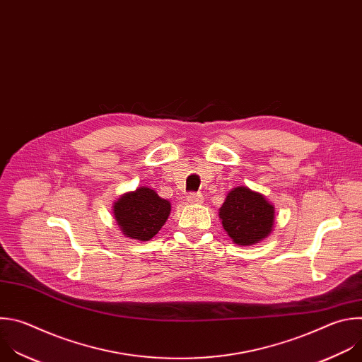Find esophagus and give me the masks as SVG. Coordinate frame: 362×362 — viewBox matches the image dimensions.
Listing matches in <instances>:
<instances>
[{"mask_svg": "<svg viewBox=\"0 0 362 362\" xmlns=\"http://www.w3.org/2000/svg\"><path fill=\"white\" fill-rule=\"evenodd\" d=\"M187 199H188L189 204H201L202 202V195L201 194H189Z\"/></svg>", "mask_w": 362, "mask_h": 362, "instance_id": "obj_1", "label": "esophagus"}]
</instances>
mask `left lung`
I'll list each match as a JSON object with an SVG mask.
<instances>
[{"label":"left lung","instance_id":"obj_1","mask_svg":"<svg viewBox=\"0 0 362 362\" xmlns=\"http://www.w3.org/2000/svg\"><path fill=\"white\" fill-rule=\"evenodd\" d=\"M218 215L233 243L243 247L267 238L275 223L274 205L247 185L235 187L227 194Z\"/></svg>","mask_w":362,"mask_h":362}]
</instances>
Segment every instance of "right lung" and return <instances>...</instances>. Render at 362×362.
Listing matches in <instances>:
<instances>
[{"label":"right lung","mask_w":362,"mask_h":362,"mask_svg":"<svg viewBox=\"0 0 362 362\" xmlns=\"http://www.w3.org/2000/svg\"><path fill=\"white\" fill-rule=\"evenodd\" d=\"M114 220L119 231L136 241H150L165 224L171 202L148 187L122 194L112 205Z\"/></svg>","instance_id":"obj_1"}]
</instances>
